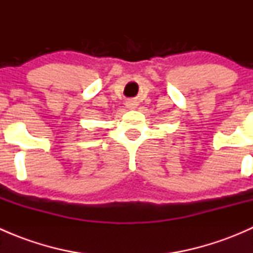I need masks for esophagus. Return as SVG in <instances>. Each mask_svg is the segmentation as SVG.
I'll list each match as a JSON object with an SVG mask.
<instances>
[{"label": "esophagus", "instance_id": "obj_1", "mask_svg": "<svg viewBox=\"0 0 253 253\" xmlns=\"http://www.w3.org/2000/svg\"><path fill=\"white\" fill-rule=\"evenodd\" d=\"M127 108H128V109H136L137 108V101H134V100L127 101Z\"/></svg>", "mask_w": 253, "mask_h": 253}]
</instances>
